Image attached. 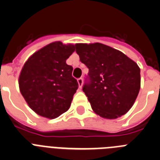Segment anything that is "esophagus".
Masks as SVG:
<instances>
[{
    "instance_id": "esophagus-1",
    "label": "esophagus",
    "mask_w": 160,
    "mask_h": 160,
    "mask_svg": "<svg viewBox=\"0 0 160 160\" xmlns=\"http://www.w3.org/2000/svg\"><path fill=\"white\" fill-rule=\"evenodd\" d=\"M77 82H78V84H79V87L81 88L82 85H83V78H79L78 80H77Z\"/></svg>"
}]
</instances>
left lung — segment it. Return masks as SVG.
<instances>
[{"mask_svg":"<svg viewBox=\"0 0 160 160\" xmlns=\"http://www.w3.org/2000/svg\"><path fill=\"white\" fill-rule=\"evenodd\" d=\"M80 60L89 69L83 92L95 113L105 119L126 114L140 89V68L119 50L100 43L76 44Z\"/></svg>","mask_w":160,"mask_h":160,"instance_id":"1","label":"left lung"}]
</instances>
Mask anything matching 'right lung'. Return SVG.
<instances>
[{
    "label": "right lung",
    "mask_w": 160,
    "mask_h": 160,
    "mask_svg": "<svg viewBox=\"0 0 160 160\" xmlns=\"http://www.w3.org/2000/svg\"><path fill=\"white\" fill-rule=\"evenodd\" d=\"M74 51L73 44L55 41L36 52L24 63L19 77L20 91L39 116L55 119L70 108L78 83L66 60Z\"/></svg>",
    "instance_id": "1"
}]
</instances>
